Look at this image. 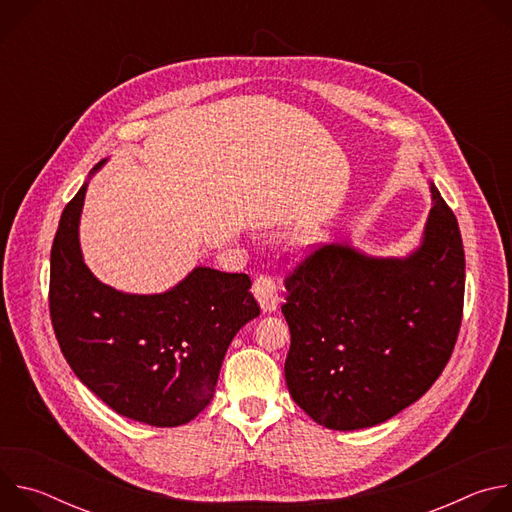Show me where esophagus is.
Here are the masks:
<instances>
[{"instance_id":"obj_1","label":"esophagus","mask_w":512,"mask_h":512,"mask_svg":"<svg viewBox=\"0 0 512 512\" xmlns=\"http://www.w3.org/2000/svg\"><path fill=\"white\" fill-rule=\"evenodd\" d=\"M253 296H255V300L259 302L263 314H271V312H275L277 306H279L277 287H275V281H273L271 277L259 275V277L255 279V283H253Z\"/></svg>"}]
</instances>
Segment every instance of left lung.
Listing matches in <instances>:
<instances>
[{"instance_id": "8db88e82", "label": "left lung", "mask_w": 512, "mask_h": 512, "mask_svg": "<svg viewBox=\"0 0 512 512\" xmlns=\"http://www.w3.org/2000/svg\"><path fill=\"white\" fill-rule=\"evenodd\" d=\"M429 194L421 241L407 255L377 257L334 243L285 279V383L328 429L395 417L425 395L452 356L464 308V245L431 180Z\"/></svg>"}]
</instances>
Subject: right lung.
I'll list each match as a JSON object with an SVG mask.
<instances>
[{
    "label": "right lung",
    "instance_id": "1",
    "mask_svg": "<svg viewBox=\"0 0 512 512\" xmlns=\"http://www.w3.org/2000/svg\"><path fill=\"white\" fill-rule=\"evenodd\" d=\"M60 218L50 253V316L81 383L115 413L154 427L192 421L214 395L227 348L259 316L245 273L198 265L160 294H127L87 267L79 227L89 180Z\"/></svg>",
    "mask_w": 512,
    "mask_h": 512
}]
</instances>
